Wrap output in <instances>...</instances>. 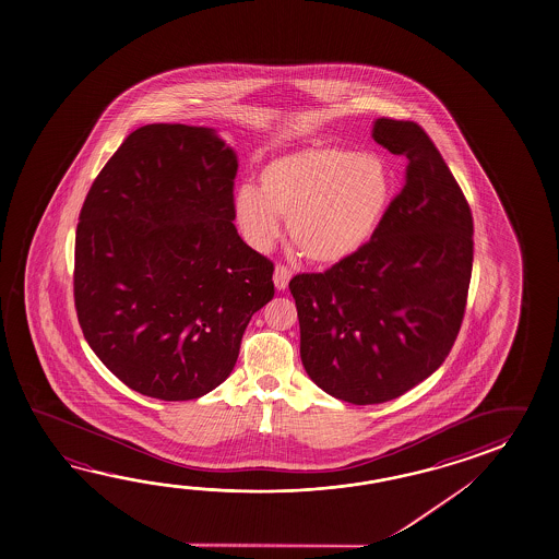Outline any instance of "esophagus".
<instances>
[{
  "mask_svg": "<svg viewBox=\"0 0 559 559\" xmlns=\"http://www.w3.org/2000/svg\"><path fill=\"white\" fill-rule=\"evenodd\" d=\"M290 276H293V271L285 266V264H276L274 266L273 281L274 286L278 288V290H285L286 286H288V281H290Z\"/></svg>",
  "mask_w": 559,
  "mask_h": 559,
  "instance_id": "34e87169",
  "label": "esophagus"
}]
</instances>
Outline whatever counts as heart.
Segmentation results:
<instances>
[{"mask_svg":"<svg viewBox=\"0 0 559 559\" xmlns=\"http://www.w3.org/2000/svg\"><path fill=\"white\" fill-rule=\"evenodd\" d=\"M393 174L376 154L312 144L264 164L259 188L235 191L233 213L245 241L266 251L288 237L310 263H344L378 231L393 198Z\"/></svg>","mask_w":559,"mask_h":559,"instance_id":"b5f03b06","label":"heart"}]
</instances>
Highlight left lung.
Here are the masks:
<instances>
[{
    "mask_svg": "<svg viewBox=\"0 0 559 559\" xmlns=\"http://www.w3.org/2000/svg\"><path fill=\"white\" fill-rule=\"evenodd\" d=\"M371 136L409 162L403 188L361 251L288 285L306 373L354 405L395 400L439 369L473 273V213L431 138L393 118Z\"/></svg>",
    "mask_w": 559,
    "mask_h": 559,
    "instance_id": "8db88e82",
    "label": "left lung"
}]
</instances>
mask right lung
Returning <instances> with one entry per match:
<instances>
[{
    "label": "right lung",
    "mask_w": 559,
    "mask_h": 559,
    "mask_svg": "<svg viewBox=\"0 0 559 559\" xmlns=\"http://www.w3.org/2000/svg\"><path fill=\"white\" fill-rule=\"evenodd\" d=\"M237 156L215 130L138 128L86 193L74 308L96 356L130 390L198 400L229 378L274 264L233 225Z\"/></svg>",
    "instance_id": "1"
}]
</instances>
